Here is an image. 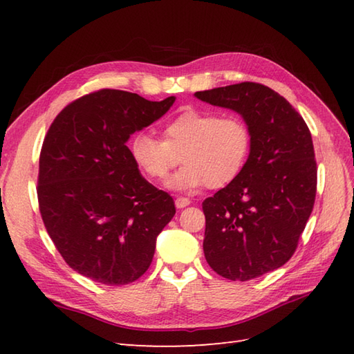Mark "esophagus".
I'll return each instance as SVG.
<instances>
[{
	"instance_id": "esophagus-1",
	"label": "esophagus",
	"mask_w": 354,
	"mask_h": 354,
	"mask_svg": "<svg viewBox=\"0 0 354 354\" xmlns=\"http://www.w3.org/2000/svg\"><path fill=\"white\" fill-rule=\"evenodd\" d=\"M175 205H176V208H184V207H187V205H190V199H187V198H176V199H175Z\"/></svg>"
}]
</instances>
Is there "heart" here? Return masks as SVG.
<instances>
[{"instance_id":"1","label":"heart","mask_w":354,"mask_h":354,"mask_svg":"<svg viewBox=\"0 0 354 354\" xmlns=\"http://www.w3.org/2000/svg\"><path fill=\"white\" fill-rule=\"evenodd\" d=\"M251 146L252 133L245 120L190 108L165 123L162 141L137 133L129 150L132 161L150 181H162L179 161L185 164L167 185L190 192L202 185L213 190L230 185L243 170Z\"/></svg>"}]
</instances>
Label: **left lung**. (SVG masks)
Returning a JSON list of instances; mask_svg holds the SVG:
<instances>
[{
	"mask_svg": "<svg viewBox=\"0 0 354 354\" xmlns=\"http://www.w3.org/2000/svg\"><path fill=\"white\" fill-rule=\"evenodd\" d=\"M194 95L239 112L252 133L240 175L202 202L207 263L228 280H252L292 257L309 221L318 171L312 135L295 108L261 84L242 82Z\"/></svg>",
	"mask_w": 354,
	"mask_h": 354,
	"instance_id": "obj_1",
	"label": "left lung"
}]
</instances>
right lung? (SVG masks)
<instances>
[{
	"instance_id": "add662e5",
	"label": "right lung",
	"mask_w": 354,
	"mask_h": 354,
	"mask_svg": "<svg viewBox=\"0 0 354 354\" xmlns=\"http://www.w3.org/2000/svg\"><path fill=\"white\" fill-rule=\"evenodd\" d=\"M175 102L99 89L59 112L45 135L37 201L66 265L91 280L122 286L146 272L175 202L141 176L126 141Z\"/></svg>"
}]
</instances>
